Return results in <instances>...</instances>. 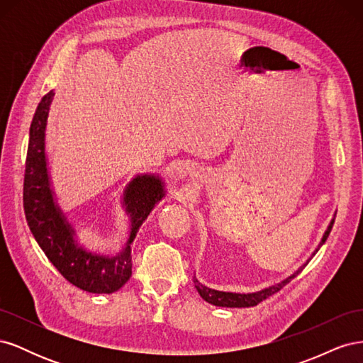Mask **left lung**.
Here are the masks:
<instances>
[{"label":"left lung","mask_w":363,"mask_h":363,"mask_svg":"<svg viewBox=\"0 0 363 363\" xmlns=\"http://www.w3.org/2000/svg\"><path fill=\"white\" fill-rule=\"evenodd\" d=\"M333 223H335V218L332 219L330 223H328L327 230L324 232V235H323V238H321V240H320V244H318V247L315 248V251L312 252L311 257L307 259L298 269H296L295 272H292L289 277L281 280L280 283L272 284V286H268V288H265V289H260V291H257V292L240 294V292H224V291H216V289H212V288H207L206 284L200 283L199 279H196V277L194 276V284H195V288H196V291H199V294L201 295V298H203L204 301L211 303V304H213V306H219V307H251V306H256V304H259L260 301L268 298L269 295L279 292V291L284 286V284H288L294 277L298 276V274L303 271V268L307 265V263H309V260L316 255L318 250H320V248L324 245V242L327 240L328 235H330V232H332Z\"/></svg>","instance_id":"1"}]
</instances>
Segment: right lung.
Returning a JSON list of instances; mask_svg holds the SVG:
<instances>
[{
	"instance_id": "right-lung-1",
	"label": "right lung",
	"mask_w": 363,
	"mask_h": 363,
	"mask_svg": "<svg viewBox=\"0 0 363 363\" xmlns=\"http://www.w3.org/2000/svg\"><path fill=\"white\" fill-rule=\"evenodd\" d=\"M54 95V91H50L42 98L30 125L24 179L27 223L45 256L74 286L92 294H112L131 277V244L152 208L167 195V184L159 174H136L121 196V206L130 221L123 250L106 255L86 248L75 225L57 203L50 174L47 125Z\"/></svg>"
}]
</instances>
